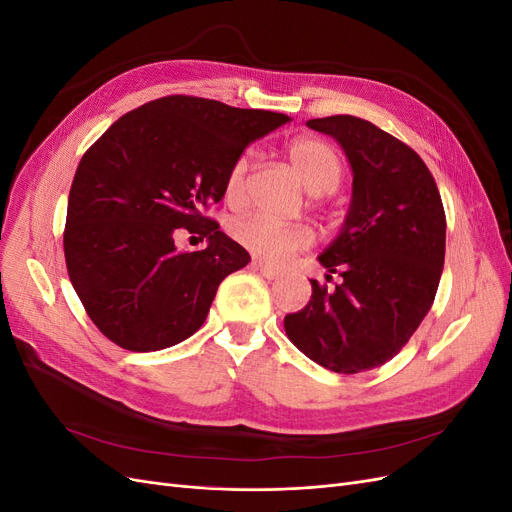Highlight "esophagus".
Here are the masks:
<instances>
[{
    "label": "esophagus",
    "mask_w": 512,
    "mask_h": 512,
    "mask_svg": "<svg viewBox=\"0 0 512 512\" xmlns=\"http://www.w3.org/2000/svg\"><path fill=\"white\" fill-rule=\"evenodd\" d=\"M254 267L260 271V275H265L267 280H277V277H280V271L273 269L271 265H267V262H260V260H256V262H254Z\"/></svg>",
    "instance_id": "1"
}]
</instances>
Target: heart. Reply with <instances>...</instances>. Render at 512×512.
Instances as JSON below:
<instances>
[{"instance_id":"1","label":"heart","mask_w":512,"mask_h":512,"mask_svg":"<svg viewBox=\"0 0 512 512\" xmlns=\"http://www.w3.org/2000/svg\"><path fill=\"white\" fill-rule=\"evenodd\" d=\"M288 160L297 168L303 183L314 194H331L344 179V160L339 151L318 136H299L286 149ZM252 160L241 153L228 166L224 179V198L230 205L243 203L247 194V177H250ZM230 235L256 258L282 265L292 254L307 250L312 245V230L303 224H284L267 218V215H243L230 224Z\"/></svg>"}]
</instances>
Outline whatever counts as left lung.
I'll return each mask as SVG.
<instances>
[{"instance_id":"left-lung-1","label":"left lung","mask_w":512,"mask_h":512,"mask_svg":"<svg viewBox=\"0 0 512 512\" xmlns=\"http://www.w3.org/2000/svg\"><path fill=\"white\" fill-rule=\"evenodd\" d=\"M307 126L344 147L352 207L320 256L342 284L329 290L312 280V299L284 318V329L318 365L359 374L391 361L429 312L444 267L446 215L427 164L393 134L352 115Z\"/></svg>"}]
</instances>
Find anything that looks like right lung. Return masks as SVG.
<instances>
[{
    "label": "right lung",
    "mask_w": 512,
    "mask_h": 512,
    "mask_svg": "<svg viewBox=\"0 0 512 512\" xmlns=\"http://www.w3.org/2000/svg\"><path fill=\"white\" fill-rule=\"evenodd\" d=\"M290 117L196 96H166L119 117L76 168L64 254L87 316L123 350L151 352L196 333L226 275L250 254L205 211L228 166ZM210 245L177 251V231Z\"/></svg>",
    "instance_id": "right-lung-1"
}]
</instances>
